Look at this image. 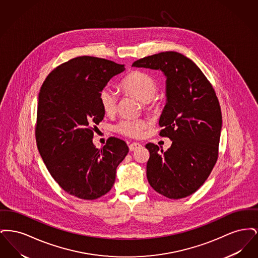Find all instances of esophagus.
I'll return each instance as SVG.
<instances>
[{
  "label": "esophagus",
  "instance_id": "34e87169",
  "mask_svg": "<svg viewBox=\"0 0 258 258\" xmlns=\"http://www.w3.org/2000/svg\"><path fill=\"white\" fill-rule=\"evenodd\" d=\"M140 147H141V144H140V143H137V142H134V143H132V144L128 145V149H130L131 152L135 151L136 149H138V148Z\"/></svg>",
  "mask_w": 258,
  "mask_h": 258
}]
</instances>
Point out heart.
<instances>
[{
  "label": "heart",
  "mask_w": 258,
  "mask_h": 258,
  "mask_svg": "<svg viewBox=\"0 0 258 258\" xmlns=\"http://www.w3.org/2000/svg\"><path fill=\"white\" fill-rule=\"evenodd\" d=\"M123 92L142 101L144 109L156 111L159 108L160 102L157 98L159 86L156 79L150 74L142 72H133L128 74L122 83ZM101 109L106 115H113L117 110L118 97L110 87L101 89L98 95ZM148 123L144 119H122L115 124L114 130L120 135L130 137H141L147 127Z\"/></svg>",
  "instance_id": "obj_1"
}]
</instances>
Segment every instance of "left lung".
Masks as SVG:
<instances>
[{
    "label": "left lung",
    "mask_w": 258,
    "mask_h": 258,
    "mask_svg": "<svg viewBox=\"0 0 258 258\" xmlns=\"http://www.w3.org/2000/svg\"><path fill=\"white\" fill-rule=\"evenodd\" d=\"M133 67L160 70L166 76L167 101L159 125L171 147L146 144L148 182L167 198L188 197L205 183L219 157L222 119L216 92L197 64L178 52L144 57Z\"/></svg>",
    "instance_id": "8db88e82"
}]
</instances>
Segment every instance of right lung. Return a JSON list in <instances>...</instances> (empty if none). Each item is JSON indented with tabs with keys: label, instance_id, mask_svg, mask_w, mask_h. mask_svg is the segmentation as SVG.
Here are the masks:
<instances>
[{
	"label": "right lung",
	"instance_id": "add662e5",
	"mask_svg": "<svg viewBox=\"0 0 258 258\" xmlns=\"http://www.w3.org/2000/svg\"><path fill=\"white\" fill-rule=\"evenodd\" d=\"M123 71L124 64L81 56L55 68L40 87L37 149L53 179L71 196L95 200L106 195L128 153L122 139L109 137L100 149L92 140L104 117L99 92Z\"/></svg>",
	"mask_w": 258,
	"mask_h": 258
}]
</instances>
